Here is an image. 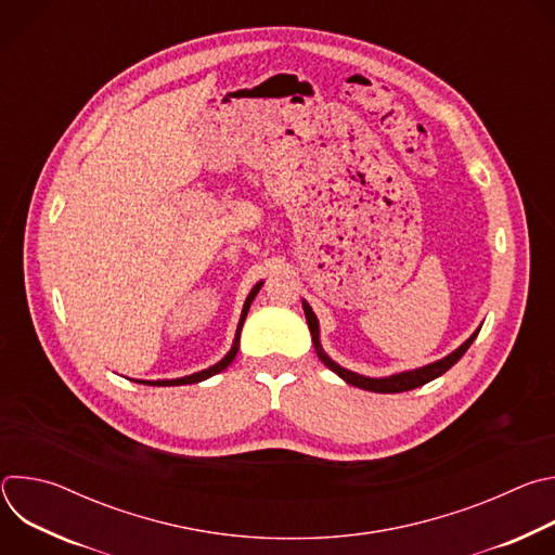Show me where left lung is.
Instances as JSON below:
<instances>
[{
  "label": "left lung",
  "mask_w": 555,
  "mask_h": 555,
  "mask_svg": "<svg viewBox=\"0 0 555 555\" xmlns=\"http://www.w3.org/2000/svg\"><path fill=\"white\" fill-rule=\"evenodd\" d=\"M302 311H305V319H307V327H309V334H311V343H313V349L315 353H319V358L323 360V364L327 369H332L338 377H343L347 384L351 386H358L362 390H373V392H402V390H413L417 386H424L426 382L443 375L452 364H456L461 360V356L469 349V345L474 343V338L479 336L481 327L474 332L463 345H459L452 353H448L446 358L441 360H435L430 364H424V366H417V369H409V371H400V373H390V375H384V377H369V375H360L356 371H349L345 366H340L338 362H334L323 345H321V325H319V319H315L313 309L309 307V302L302 298Z\"/></svg>",
  "instance_id": "obj_1"
}]
</instances>
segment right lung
<instances>
[{
    "label": "right lung",
    "mask_w": 555,
    "mask_h": 555,
    "mask_svg": "<svg viewBox=\"0 0 555 555\" xmlns=\"http://www.w3.org/2000/svg\"><path fill=\"white\" fill-rule=\"evenodd\" d=\"M263 287V281H259L253 289H250V294H248V298H246V302H244V309H242V315H240V325H236V332H234V340H232V347H230V351L219 360V362H215L212 366H208V369H204V371H197V373H191V375H184V377H173V379H133V382H140V384H149V386H178V384H197V382H204V379H208V377H212V375H217V373H221L232 360H234V356H236V351H240V338H242V327H244V321H246V315H248V309H250V305H253V300H255V296L259 294V289Z\"/></svg>",
    "instance_id": "1"
}]
</instances>
